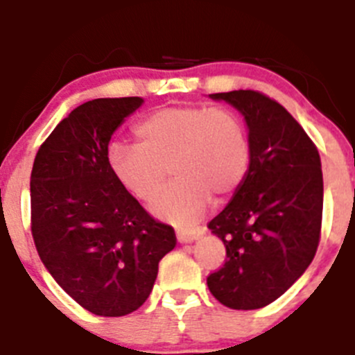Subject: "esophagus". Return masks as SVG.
<instances>
[{
	"label": "esophagus",
	"instance_id": "1",
	"mask_svg": "<svg viewBox=\"0 0 355 355\" xmlns=\"http://www.w3.org/2000/svg\"><path fill=\"white\" fill-rule=\"evenodd\" d=\"M201 235H205V228H194V230H178L177 232V241L180 244H187V242H193L196 239H200Z\"/></svg>",
	"mask_w": 355,
	"mask_h": 355
}]
</instances>
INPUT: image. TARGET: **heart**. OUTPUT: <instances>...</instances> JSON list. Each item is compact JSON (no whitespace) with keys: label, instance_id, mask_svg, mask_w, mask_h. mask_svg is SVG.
Here are the masks:
<instances>
[{"label":"heart","instance_id":"heart-1","mask_svg":"<svg viewBox=\"0 0 355 355\" xmlns=\"http://www.w3.org/2000/svg\"><path fill=\"white\" fill-rule=\"evenodd\" d=\"M134 132L139 145L107 146V168L127 193L148 201L171 166L177 180L150 205L162 221H196L212 196H232L248 173V132L237 114L223 107H166L141 120Z\"/></svg>","mask_w":355,"mask_h":355}]
</instances>
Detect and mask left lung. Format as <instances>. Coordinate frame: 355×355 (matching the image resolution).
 <instances>
[{"instance_id":"left-lung-1","label":"left lung","mask_w":355,"mask_h":355,"mask_svg":"<svg viewBox=\"0 0 355 355\" xmlns=\"http://www.w3.org/2000/svg\"><path fill=\"white\" fill-rule=\"evenodd\" d=\"M244 116L249 168L228 205L209 223L226 248L210 293L232 309H258L304 274L320 239L324 178L317 146L295 118L253 90L209 95Z\"/></svg>"}]
</instances>
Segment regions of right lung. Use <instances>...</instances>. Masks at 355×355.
<instances>
[{"label": "right lung", "instance_id": "add662e5", "mask_svg": "<svg viewBox=\"0 0 355 355\" xmlns=\"http://www.w3.org/2000/svg\"><path fill=\"white\" fill-rule=\"evenodd\" d=\"M139 97L94 98L76 107L38 148L31 170V233L38 257L78 304L123 317L148 299L159 261L177 244L107 168L114 130Z\"/></svg>", "mask_w": 355, "mask_h": 355}]
</instances>
